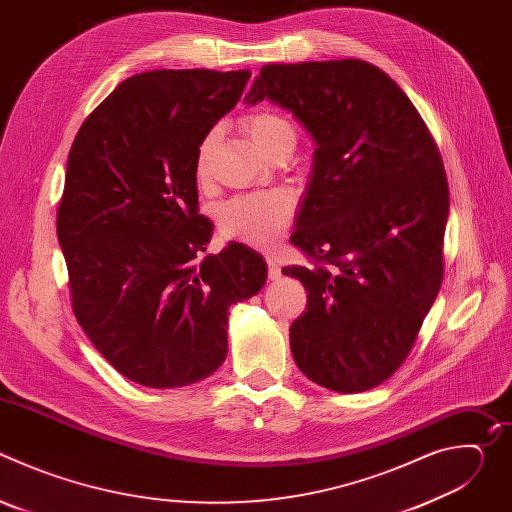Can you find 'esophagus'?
<instances>
[{
	"instance_id": "34e87169",
	"label": "esophagus",
	"mask_w": 512,
	"mask_h": 512,
	"mask_svg": "<svg viewBox=\"0 0 512 512\" xmlns=\"http://www.w3.org/2000/svg\"><path fill=\"white\" fill-rule=\"evenodd\" d=\"M265 261H267L269 277H271V279H277V277L281 275V265H279V259H277L273 253H267V255H265Z\"/></svg>"
}]
</instances>
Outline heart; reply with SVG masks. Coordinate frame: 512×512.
Wrapping results in <instances>:
<instances>
[{"instance_id":"b5f03b06","label":"heart","mask_w":512,"mask_h":512,"mask_svg":"<svg viewBox=\"0 0 512 512\" xmlns=\"http://www.w3.org/2000/svg\"><path fill=\"white\" fill-rule=\"evenodd\" d=\"M243 129L257 148L273 158L283 150H294L298 133L283 115L271 109H257L243 117ZM218 139V131L210 129L202 135L194 154V176L200 184L208 180L210 158ZM294 216V200L285 192H255L235 196L216 210V227L229 241L255 247H271L287 229Z\"/></svg>"}]
</instances>
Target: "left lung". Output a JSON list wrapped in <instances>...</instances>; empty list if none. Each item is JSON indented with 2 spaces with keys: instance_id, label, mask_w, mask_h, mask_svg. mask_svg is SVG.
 I'll return each mask as SVG.
<instances>
[{
  "instance_id": "8db88e82",
  "label": "left lung",
  "mask_w": 512,
  "mask_h": 512,
  "mask_svg": "<svg viewBox=\"0 0 512 512\" xmlns=\"http://www.w3.org/2000/svg\"><path fill=\"white\" fill-rule=\"evenodd\" d=\"M263 99L318 145L289 239L312 265L281 269L308 289L291 354L326 389L369 391L405 362L444 279L442 154L409 97L367 60L265 64L247 103Z\"/></svg>"
}]
</instances>
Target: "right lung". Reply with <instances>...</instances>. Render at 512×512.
<instances>
[{
	"instance_id": "right-lung-1",
	"label": "right lung",
	"mask_w": 512,
	"mask_h": 512,
	"mask_svg": "<svg viewBox=\"0 0 512 512\" xmlns=\"http://www.w3.org/2000/svg\"><path fill=\"white\" fill-rule=\"evenodd\" d=\"M249 70H152L123 81L81 125L66 164L56 233L72 312L133 383H198L227 358L229 308L267 277L231 243L200 257L196 145L241 99Z\"/></svg>"
}]
</instances>
